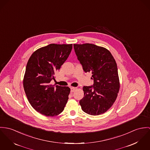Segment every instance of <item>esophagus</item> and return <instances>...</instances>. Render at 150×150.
I'll list each match as a JSON object with an SVG mask.
<instances>
[{"label":"esophagus","mask_w":150,"mask_h":150,"mask_svg":"<svg viewBox=\"0 0 150 150\" xmlns=\"http://www.w3.org/2000/svg\"><path fill=\"white\" fill-rule=\"evenodd\" d=\"M76 90V87H71V93L74 92Z\"/></svg>","instance_id":"obj_1"}]
</instances>
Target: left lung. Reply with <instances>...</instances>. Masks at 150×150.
<instances>
[{
  "label": "left lung",
  "instance_id": "1",
  "mask_svg": "<svg viewBox=\"0 0 150 150\" xmlns=\"http://www.w3.org/2000/svg\"><path fill=\"white\" fill-rule=\"evenodd\" d=\"M85 72L92 74L94 84L83 86L79 103L85 113L93 116L105 113L113 105L120 89L116 61L107 49L91 44H74Z\"/></svg>",
  "mask_w": 150,
  "mask_h": 150
}]
</instances>
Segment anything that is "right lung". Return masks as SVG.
Instances as JSON below:
<instances>
[{"instance_id":"right-lung-1","label":"right lung","mask_w":150,"mask_h":150,"mask_svg":"<svg viewBox=\"0 0 150 150\" xmlns=\"http://www.w3.org/2000/svg\"><path fill=\"white\" fill-rule=\"evenodd\" d=\"M72 44H51L34 52L23 78V88L29 103L38 113L53 117L60 114L68 100L70 88L50 84L66 62Z\"/></svg>"}]
</instances>
